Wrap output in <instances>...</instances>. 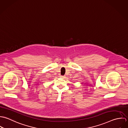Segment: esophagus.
Masks as SVG:
<instances>
[{
	"instance_id": "34e87169",
	"label": "esophagus",
	"mask_w": 128,
	"mask_h": 128,
	"mask_svg": "<svg viewBox=\"0 0 128 128\" xmlns=\"http://www.w3.org/2000/svg\"><path fill=\"white\" fill-rule=\"evenodd\" d=\"M60 77L61 78H65V76H62V75H61Z\"/></svg>"
}]
</instances>
